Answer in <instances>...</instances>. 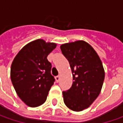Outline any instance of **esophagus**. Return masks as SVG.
<instances>
[{"label": "esophagus", "mask_w": 123, "mask_h": 123, "mask_svg": "<svg viewBox=\"0 0 123 123\" xmlns=\"http://www.w3.org/2000/svg\"><path fill=\"white\" fill-rule=\"evenodd\" d=\"M55 79H56V81H57V82H59V80H60V76H57V77H55Z\"/></svg>", "instance_id": "obj_1"}]
</instances>
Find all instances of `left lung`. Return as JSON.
Returning <instances> with one entry per match:
<instances>
[{
    "label": "left lung",
    "instance_id": "1",
    "mask_svg": "<svg viewBox=\"0 0 123 123\" xmlns=\"http://www.w3.org/2000/svg\"><path fill=\"white\" fill-rule=\"evenodd\" d=\"M60 49L68 60L74 80L72 87L63 92L64 103L73 111H82L90 106L101 92L105 79L101 60L83 40L66 43Z\"/></svg>",
    "mask_w": 123,
    "mask_h": 123
}]
</instances>
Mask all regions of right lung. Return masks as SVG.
<instances>
[{
    "mask_svg": "<svg viewBox=\"0 0 123 123\" xmlns=\"http://www.w3.org/2000/svg\"><path fill=\"white\" fill-rule=\"evenodd\" d=\"M56 46L55 43L38 39L25 45L13 59L10 73L12 84L28 106H40L46 100L55 81L47 56Z\"/></svg>",
    "mask_w": 123,
    "mask_h": 123,
    "instance_id": "right-lung-1",
    "label": "right lung"
}]
</instances>
